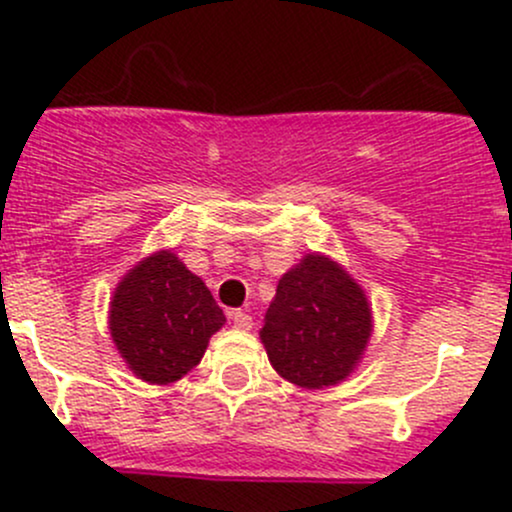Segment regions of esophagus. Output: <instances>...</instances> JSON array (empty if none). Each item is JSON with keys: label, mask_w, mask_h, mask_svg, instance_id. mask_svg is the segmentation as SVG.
<instances>
[{"label": "esophagus", "mask_w": 512, "mask_h": 512, "mask_svg": "<svg viewBox=\"0 0 512 512\" xmlns=\"http://www.w3.org/2000/svg\"><path fill=\"white\" fill-rule=\"evenodd\" d=\"M230 319L232 324H235V329H252V317L247 312H240V309H235V312H230Z\"/></svg>", "instance_id": "obj_1"}]
</instances>
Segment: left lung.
<instances>
[{
  "label": "left lung",
  "mask_w": 512,
  "mask_h": 512,
  "mask_svg": "<svg viewBox=\"0 0 512 512\" xmlns=\"http://www.w3.org/2000/svg\"><path fill=\"white\" fill-rule=\"evenodd\" d=\"M374 334V314L359 282L322 252H309L277 282L260 342L282 379L299 389H329L354 374Z\"/></svg>",
  "instance_id": "1"
}]
</instances>
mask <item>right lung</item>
<instances>
[{
	"mask_svg": "<svg viewBox=\"0 0 512 512\" xmlns=\"http://www.w3.org/2000/svg\"><path fill=\"white\" fill-rule=\"evenodd\" d=\"M223 309L173 250H156L118 280L108 332L128 369L146 384L168 386L200 364Z\"/></svg>",
	"mask_w": 512,
	"mask_h": 512,
	"instance_id": "add662e5",
	"label": "right lung"
}]
</instances>
